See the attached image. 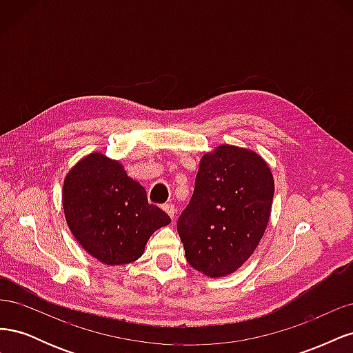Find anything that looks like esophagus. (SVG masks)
Returning a JSON list of instances; mask_svg holds the SVG:
<instances>
[{"label": "esophagus", "mask_w": 353, "mask_h": 353, "mask_svg": "<svg viewBox=\"0 0 353 353\" xmlns=\"http://www.w3.org/2000/svg\"><path fill=\"white\" fill-rule=\"evenodd\" d=\"M163 210L168 213V215L170 216V218H175V215H176V208H175V205H172V203H169V205H165L163 206Z\"/></svg>", "instance_id": "esophagus-1"}]
</instances>
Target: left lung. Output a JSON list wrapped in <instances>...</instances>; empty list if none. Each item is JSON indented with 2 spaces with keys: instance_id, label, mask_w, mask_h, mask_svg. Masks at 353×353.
Wrapping results in <instances>:
<instances>
[{
  "instance_id": "left-lung-1",
  "label": "left lung",
  "mask_w": 353,
  "mask_h": 353,
  "mask_svg": "<svg viewBox=\"0 0 353 353\" xmlns=\"http://www.w3.org/2000/svg\"><path fill=\"white\" fill-rule=\"evenodd\" d=\"M272 197L271 169L258 153L223 144L203 156L176 222L187 262L210 279L237 271L258 248Z\"/></svg>"
}]
</instances>
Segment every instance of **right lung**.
Listing matches in <instances>:
<instances>
[{
    "label": "right lung",
    "mask_w": 353,
    "mask_h": 353,
    "mask_svg": "<svg viewBox=\"0 0 353 353\" xmlns=\"http://www.w3.org/2000/svg\"><path fill=\"white\" fill-rule=\"evenodd\" d=\"M63 209L74 239L105 265L137 261L152 234L170 222L117 160L100 153L81 159L69 170Z\"/></svg>",
    "instance_id": "add662e5"
}]
</instances>
